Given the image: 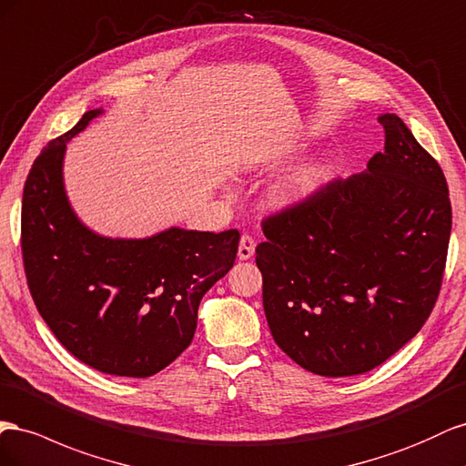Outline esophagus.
Segmentation results:
<instances>
[{
  "mask_svg": "<svg viewBox=\"0 0 466 466\" xmlns=\"http://www.w3.org/2000/svg\"><path fill=\"white\" fill-rule=\"evenodd\" d=\"M254 254H256V240L251 236L244 234L240 238V246H238V258L246 261L249 258H254Z\"/></svg>",
  "mask_w": 466,
  "mask_h": 466,
  "instance_id": "esophagus-1",
  "label": "esophagus"
}]
</instances>
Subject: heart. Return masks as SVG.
<instances>
[{
  "mask_svg": "<svg viewBox=\"0 0 466 466\" xmlns=\"http://www.w3.org/2000/svg\"><path fill=\"white\" fill-rule=\"evenodd\" d=\"M281 162V156L256 152L244 159L242 169L251 174V171L275 167ZM334 176L336 164L329 162V159H314V162L300 164L295 169L287 171L285 176L271 185L268 193H265V207L273 212H287L307 205L310 198L326 189V185L334 179Z\"/></svg>",
  "mask_w": 466,
  "mask_h": 466,
  "instance_id": "1",
  "label": "heart"
}]
</instances>
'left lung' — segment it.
Returning <instances> with one entry per match:
<instances>
[{"label":"left lung","instance_id":"8db88e82","mask_svg":"<svg viewBox=\"0 0 466 466\" xmlns=\"http://www.w3.org/2000/svg\"><path fill=\"white\" fill-rule=\"evenodd\" d=\"M384 152L307 205L263 220L256 248L271 336L314 375H361L428 320L441 289L451 201L440 164L394 113Z\"/></svg>","mask_w":466,"mask_h":466}]
</instances>
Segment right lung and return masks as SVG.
<instances>
[{
    "label": "right lung",
    "mask_w": 466,
    "mask_h": 466,
    "mask_svg": "<svg viewBox=\"0 0 466 466\" xmlns=\"http://www.w3.org/2000/svg\"><path fill=\"white\" fill-rule=\"evenodd\" d=\"M48 142L23 189L21 248L33 300L79 361L146 379L189 348L205 292L232 269L238 230L171 226L148 238H109L86 226L64 185L66 144L97 118Z\"/></svg>",
    "instance_id": "right-lung-1"
}]
</instances>
